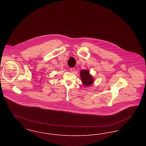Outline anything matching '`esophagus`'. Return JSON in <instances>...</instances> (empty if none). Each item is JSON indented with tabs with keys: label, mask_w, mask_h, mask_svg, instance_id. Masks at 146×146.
Returning a JSON list of instances; mask_svg holds the SVG:
<instances>
[{
	"label": "esophagus",
	"mask_w": 146,
	"mask_h": 146,
	"mask_svg": "<svg viewBox=\"0 0 146 146\" xmlns=\"http://www.w3.org/2000/svg\"><path fill=\"white\" fill-rule=\"evenodd\" d=\"M70 70L72 73H75V72H76V70H75L74 68H70Z\"/></svg>",
	"instance_id": "esophagus-1"
}]
</instances>
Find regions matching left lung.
Wrapping results in <instances>:
<instances>
[{
    "label": "left lung",
    "instance_id": "1",
    "mask_svg": "<svg viewBox=\"0 0 146 146\" xmlns=\"http://www.w3.org/2000/svg\"><path fill=\"white\" fill-rule=\"evenodd\" d=\"M80 77L83 83L86 86H90L94 82V79L90 75L88 70H82L80 71Z\"/></svg>",
    "mask_w": 146,
    "mask_h": 146
}]
</instances>
